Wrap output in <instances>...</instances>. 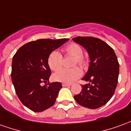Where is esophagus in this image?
Listing matches in <instances>:
<instances>
[{"label": "esophagus", "instance_id": "esophagus-1", "mask_svg": "<svg viewBox=\"0 0 131 131\" xmlns=\"http://www.w3.org/2000/svg\"><path fill=\"white\" fill-rule=\"evenodd\" d=\"M71 85V83H63L62 86L63 87H66V86H70Z\"/></svg>", "mask_w": 131, "mask_h": 131}]
</instances>
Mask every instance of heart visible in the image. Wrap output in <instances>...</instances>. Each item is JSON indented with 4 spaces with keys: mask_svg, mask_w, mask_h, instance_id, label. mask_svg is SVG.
<instances>
[{
    "mask_svg": "<svg viewBox=\"0 0 131 131\" xmlns=\"http://www.w3.org/2000/svg\"><path fill=\"white\" fill-rule=\"evenodd\" d=\"M63 52L68 56L75 58L73 66L77 64L80 67L85 69L87 67V61L83 56V51L82 48L77 43H71L63 49ZM62 56L57 51H52L50 53L48 57V64L52 71L59 70L62 66ZM82 74L81 69L78 67L67 69H62L53 74V79L56 81L65 83H71L79 79Z\"/></svg>",
    "mask_w": 131,
    "mask_h": 131,
    "instance_id": "obj_1",
    "label": "heart"
}]
</instances>
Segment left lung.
Instances as JSON below:
<instances>
[{
	"label": "left lung",
	"mask_w": 131,
	"mask_h": 131,
	"mask_svg": "<svg viewBox=\"0 0 131 131\" xmlns=\"http://www.w3.org/2000/svg\"><path fill=\"white\" fill-rule=\"evenodd\" d=\"M72 40L87 50L91 60L82 79L90 83L81 85L82 91L74 99L83 107L97 109L106 104L114 93L119 73L117 57L107 43L97 38L78 36Z\"/></svg>",
	"instance_id": "obj_1"
}]
</instances>
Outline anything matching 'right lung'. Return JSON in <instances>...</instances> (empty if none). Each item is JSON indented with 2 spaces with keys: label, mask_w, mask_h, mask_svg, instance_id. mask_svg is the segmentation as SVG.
Masks as SVG:
<instances>
[{
  "label": "right lung",
  "mask_w": 131,
  "mask_h": 131,
  "mask_svg": "<svg viewBox=\"0 0 131 131\" xmlns=\"http://www.w3.org/2000/svg\"><path fill=\"white\" fill-rule=\"evenodd\" d=\"M69 38L39 39L19 48L13 56L11 79L21 103L35 112L52 107L61 89L60 82H47L51 74L48 64L50 52L62 46Z\"/></svg>",
  "instance_id": "right-lung-1"
}]
</instances>
